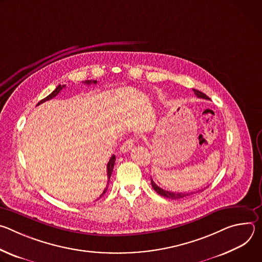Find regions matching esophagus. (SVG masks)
I'll list each match as a JSON object with an SVG mask.
<instances>
[{"label":"esophagus","instance_id":"1","mask_svg":"<svg viewBox=\"0 0 262 262\" xmlns=\"http://www.w3.org/2000/svg\"><path fill=\"white\" fill-rule=\"evenodd\" d=\"M135 142H136V140L134 139V138H129V139H127L126 141H124V143L121 145V147H120V151L122 152V154H125V152H127V151H129L130 149L133 148V146L135 145Z\"/></svg>","mask_w":262,"mask_h":262}]
</instances>
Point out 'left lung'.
I'll use <instances>...</instances> for the list:
<instances>
[{
	"instance_id": "8db88e82",
	"label": "left lung",
	"mask_w": 262,
	"mask_h": 262,
	"mask_svg": "<svg viewBox=\"0 0 262 262\" xmlns=\"http://www.w3.org/2000/svg\"><path fill=\"white\" fill-rule=\"evenodd\" d=\"M193 91H194V93L197 95V97L209 99L208 96H206V95H205L204 93H202L201 91L196 90V89H193ZM151 185H152L154 190H155L159 195H161V196H163V197H165V198H169V199H171V200H179V199H182V198H186L188 196L194 195V194H196V193H200V192H202V191L204 190V189H201V190H198V191H196V192H191V193H174V192H169V191H165V190L161 189L160 186H158V185L155 183V181L152 180V178H151Z\"/></svg>"
}]
</instances>
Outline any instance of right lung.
Masks as SVG:
<instances>
[{
  "instance_id": "right-lung-1",
  "label": "right lung",
  "mask_w": 262,
  "mask_h": 262,
  "mask_svg": "<svg viewBox=\"0 0 262 262\" xmlns=\"http://www.w3.org/2000/svg\"><path fill=\"white\" fill-rule=\"evenodd\" d=\"M92 83H94V84H96L97 83V81H85V84H87V85H89V84H92ZM65 87V85H59L49 96H47L46 98H43L42 100H40L38 103H37V105H39L40 103H42V102H45V101H47V100H50V99H52V98H54L63 88ZM115 161H116V158H115V156L113 155L112 156V158L110 159V161H108V163H107V166H106V169H107V184H108V181H110V178H111V175H112V172H113V168H114V164H115ZM107 190V186L106 188L103 190V192H102V194L99 196V198H101L102 196H103V194L105 193V191ZM98 198V199H99Z\"/></svg>"
}]
</instances>
